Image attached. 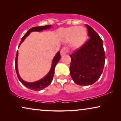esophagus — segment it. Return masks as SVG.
<instances>
[{
    "instance_id": "obj_1",
    "label": "esophagus",
    "mask_w": 121,
    "mask_h": 121,
    "mask_svg": "<svg viewBox=\"0 0 121 121\" xmlns=\"http://www.w3.org/2000/svg\"><path fill=\"white\" fill-rule=\"evenodd\" d=\"M69 52V49L67 47H63L60 51V54L61 56L65 55V54L68 53Z\"/></svg>"
}]
</instances>
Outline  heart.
Wrapping results in <instances>:
<instances>
[{
    "mask_svg": "<svg viewBox=\"0 0 121 121\" xmlns=\"http://www.w3.org/2000/svg\"><path fill=\"white\" fill-rule=\"evenodd\" d=\"M63 37L67 41H72L73 44L76 47L83 45L87 37V31L84 27H68L62 31Z\"/></svg>",
    "mask_w": 121,
    "mask_h": 121,
    "instance_id": "b5f03b06",
    "label": "heart"
}]
</instances>
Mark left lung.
<instances>
[{
	"label": "left lung",
	"mask_w": 121,
	"mask_h": 121,
	"mask_svg": "<svg viewBox=\"0 0 121 121\" xmlns=\"http://www.w3.org/2000/svg\"><path fill=\"white\" fill-rule=\"evenodd\" d=\"M89 39L70 54V74L79 85H92L100 78L105 65V54L102 40L96 32L86 25Z\"/></svg>",
	"instance_id": "1"
}]
</instances>
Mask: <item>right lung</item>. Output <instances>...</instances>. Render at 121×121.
I'll return each mask as SVG.
<instances>
[{"label": "right lung", "mask_w": 121, "mask_h": 121, "mask_svg": "<svg viewBox=\"0 0 121 121\" xmlns=\"http://www.w3.org/2000/svg\"><path fill=\"white\" fill-rule=\"evenodd\" d=\"M51 25H48L46 26H37V27H34L31 28L24 35V36H23L21 39V42L20 43L19 47L21 43L22 42V41L24 40V39L27 37V36L30 34V33L32 31H41L43 30H46L47 29H49V27H51ZM17 56H18V51L16 52V55L15 58V69H16V72L17 74V78L19 79L21 83L24 85L25 86L27 87V88L30 89H31L32 90L35 91H39L41 90H42L43 89L45 88L47 86H48L49 84L51 83L52 81L53 80V78L54 76V69H55L56 64H57V63L59 62V59L61 58V56L60 54V52H59L56 54L55 57H54V59H53L52 61V67H51V69L50 71H49L48 73L47 74V75H46L43 78L41 79L40 80L37 81V82H25L20 77L19 73H18V70H17Z\"/></svg>", "instance_id": "right-lung-1"}]
</instances>
